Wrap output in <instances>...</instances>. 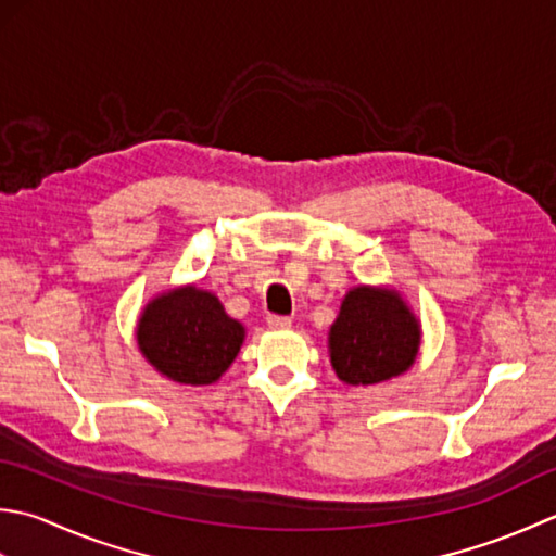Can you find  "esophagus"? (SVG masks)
<instances>
[{
  "label": "esophagus",
  "mask_w": 556,
  "mask_h": 556,
  "mask_svg": "<svg viewBox=\"0 0 556 556\" xmlns=\"http://www.w3.org/2000/svg\"><path fill=\"white\" fill-rule=\"evenodd\" d=\"M266 324H268V328H274V331H286V328L292 326V319H290V316L268 314V316H266Z\"/></svg>",
  "instance_id": "34e87169"
}]
</instances>
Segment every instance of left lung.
<instances>
[{"instance_id":"left-lung-1","label":"left lung","mask_w":556,"mask_h":556,"mask_svg":"<svg viewBox=\"0 0 556 556\" xmlns=\"http://www.w3.org/2000/svg\"><path fill=\"white\" fill-rule=\"evenodd\" d=\"M420 336V321L399 292L359 286L345 294L328 331V353L338 379L369 387L410 369Z\"/></svg>"}]
</instances>
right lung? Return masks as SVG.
<instances>
[{
    "instance_id": "1",
    "label": "right lung",
    "mask_w": 556,
    "mask_h": 556,
    "mask_svg": "<svg viewBox=\"0 0 556 556\" xmlns=\"http://www.w3.org/2000/svg\"><path fill=\"white\" fill-rule=\"evenodd\" d=\"M136 343L163 377L208 387L240 353L244 326L225 314L213 292L185 286L146 304L136 326Z\"/></svg>"
}]
</instances>
